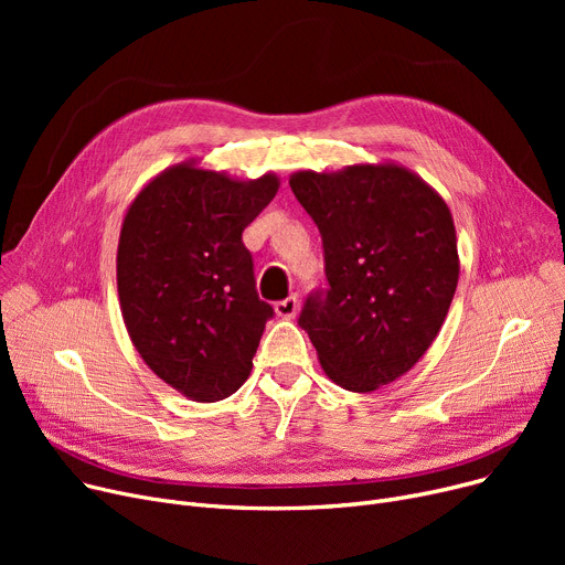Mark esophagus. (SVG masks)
I'll use <instances>...</instances> for the list:
<instances>
[{
    "mask_svg": "<svg viewBox=\"0 0 565 565\" xmlns=\"http://www.w3.org/2000/svg\"><path fill=\"white\" fill-rule=\"evenodd\" d=\"M275 311H277V316H279V318L290 320V318L298 316V311H300V302H298V298H295V295H290V298H286V300H281V302H277V305H275Z\"/></svg>",
    "mask_w": 565,
    "mask_h": 565,
    "instance_id": "1",
    "label": "esophagus"
}]
</instances>
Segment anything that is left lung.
Instances as JSON below:
<instances>
[{
	"mask_svg": "<svg viewBox=\"0 0 565 565\" xmlns=\"http://www.w3.org/2000/svg\"><path fill=\"white\" fill-rule=\"evenodd\" d=\"M288 183L322 235L330 284L298 322L324 375L371 394L424 358L449 313L460 275L454 215L396 162L305 169Z\"/></svg>",
	"mask_w": 565,
	"mask_h": 565,
	"instance_id": "1",
	"label": "left lung"
}]
</instances>
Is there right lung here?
<instances>
[{"label": "right lung", "mask_w": 565, "mask_h": 565, "mask_svg": "<svg viewBox=\"0 0 565 565\" xmlns=\"http://www.w3.org/2000/svg\"><path fill=\"white\" fill-rule=\"evenodd\" d=\"M279 175L241 181L185 160L128 205L116 252L118 305L139 358L196 403L222 401L252 373L273 307L258 300L243 231Z\"/></svg>", "instance_id": "1"}]
</instances>
